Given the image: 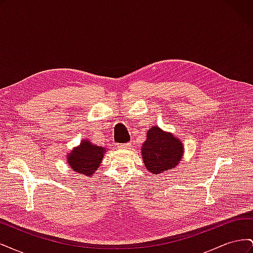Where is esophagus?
Masks as SVG:
<instances>
[{"label":"esophagus","instance_id":"34e87169","mask_svg":"<svg viewBox=\"0 0 253 253\" xmlns=\"http://www.w3.org/2000/svg\"><path fill=\"white\" fill-rule=\"evenodd\" d=\"M117 147H118V149H121V150H128V149H131L132 144L131 143H119V144H117Z\"/></svg>","mask_w":253,"mask_h":253}]
</instances>
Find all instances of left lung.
<instances>
[{
    "label": "left lung",
    "instance_id": "left-lung-1",
    "mask_svg": "<svg viewBox=\"0 0 253 253\" xmlns=\"http://www.w3.org/2000/svg\"><path fill=\"white\" fill-rule=\"evenodd\" d=\"M183 152L181 140L171 132H166L157 126H152L147 132V139L141 147L145 169L155 175L177 167Z\"/></svg>",
    "mask_w": 253,
    "mask_h": 253
}]
</instances>
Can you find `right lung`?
I'll list each match as a JSON object with an SVG mask.
<instances>
[{
  "mask_svg": "<svg viewBox=\"0 0 253 253\" xmlns=\"http://www.w3.org/2000/svg\"><path fill=\"white\" fill-rule=\"evenodd\" d=\"M108 151L106 148L93 144L88 139H82L78 147H75L66 155V163L75 172L91 176L97 171Z\"/></svg>",
  "mask_w": 253,
  "mask_h": 253,
  "instance_id": "add662e5",
  "label": "right lung"
}]
</instances>
